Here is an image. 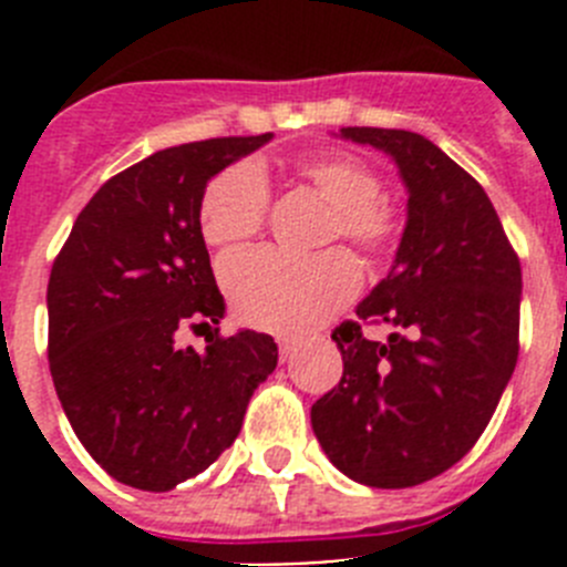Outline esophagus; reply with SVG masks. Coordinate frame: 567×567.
Returning <instances> with one entry per match:
<instances>
[{"instance_id": "esophagus-1", "label": "esophagus", "mask_w": 567, "mask_h": 567, "mask_svg": "<svg viewBox=\"0 0 567 567\" xmlns=\"http://www.w3.org/2000/svg\"><path fill=\"white\" fill-rule=\"evenodd\" d=\"M278 352H280V360H289L295 352H298V340H295V338H278Z\"/></svg>"}]
</instances>
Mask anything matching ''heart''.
Masks as SVG:
<instances>
[{"label":"heart","instance_id":"heart-1","mask_svg":"<svg viewBox=\"0 0 567 567\" xmlns=\"http://www.w3.org/2000/svg\"><path fill=\"white\" fill-rule=\"evenodd\" d=\"M298 175L334 209L329 238H346L369 258L392 255L403 235V209L380 193V175L352 153H318L298 162ZM269 184L252 164H233L207 184L198 221L207 244L233 247L260 233ZM224 287L240 320L269 332H300L343 307L360 287L358 260L332 249L298 260L275 249L235 252L221 267Z\"/></svg>","mask_w":567,"mask_h":567}]
</instances>
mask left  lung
<instances>
[{
	"label": "left lung",
	"mask_w": 567,
	"mask_h": 567,
	"mask_svg": "<svg viewBox=\"0 0 567 567\" xmlns=\"http://www.w3.org/2000/svg\"><path fill=\"white\" fill-rule=\"evenodd\" d=\"M340 135L392 155L409 221L389 275L332 332L343 378L312 405V429L354 483L412 488L460 463L497 409L519 354L523 269L485 189L437 144L409 130ZM363 322L399 332L380 344Z\"/></svg>",
	"instance_id": "left-lung-1"
}]
</instances>
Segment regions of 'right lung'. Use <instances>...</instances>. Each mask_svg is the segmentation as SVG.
<instances>
[{
    "label": "right lung",
    "mask_w": 567,
    "mask_h": 567,
    "mask_svg": "<svg viewBox=\"0 0 567 567\" xmlns=\"http://www.w3.org/2000/svg\"><path fill=\"white\" fill-rule=\"evenodd\" d=\"M272 133L158 150L122 169L79 213L48 284V360L82 445L110 477L169 491L235 443L258 383L278 365L269 334L184 329L224 318L202 235L213 175Z\"/></svg>",
    "instance_id": "add662e5"
}]
</instances>
